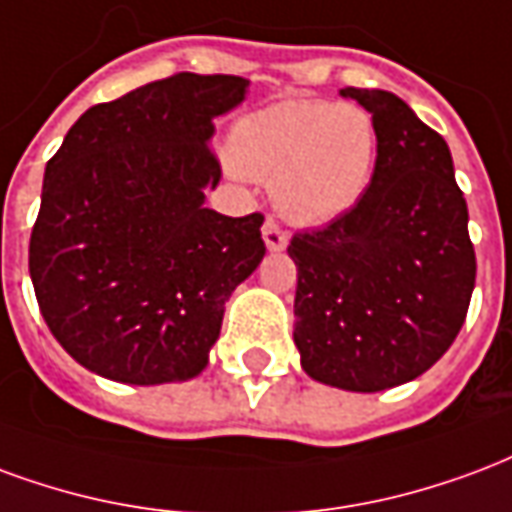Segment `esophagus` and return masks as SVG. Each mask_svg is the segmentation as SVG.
Wrapping results in <instances>:
<instances>
[{
  "mask_svg": "<svg viewBox=\"0 0 512 512\" xmlns=\"http://www.w3.org/2000/svg\"><path fill=\"white\" fill-rule=\"evenodd\" d=\"M261 234H264V242H267V248H270V251H283V248L289 245V234L278 226V220L275 218L264 220Z\"/></svg>",
  "mask_w": 512,
  "mask_h": 512,
  "instance_id": "1",
  "label": "esophagus"
}]
</instances>
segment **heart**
<instances>
[{"label": "heart", "mask_w": 512, "mask_h": 512, "mask_svg": "<svg viewBox=\"0 0 512 512\" xmlns=\"http://www.w3.org/2000/svg\"><path fill=\"white\" fill-rule=\"evenodd\" d=\"M376 125L357 103L289 98L234 125L229 152L240 174L272 179L275 207L294 223H327L354 210L376 171Z\"/></svg>", "instance_id": "heart-1"}]
</instances>
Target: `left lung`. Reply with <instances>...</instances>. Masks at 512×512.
<instances>
[{"label": "left lung", "mask_w": 512, "mask_h": 512, "mask_svg": "<svg viewBox=\"0 0 512 512\" xmlns=\"http://www.w3.org/2000/svg\"><path fill=\"white\" fill-rule=\"evenodd\" d=\"M376 125L360 204L297 231L294 343L305 374L352 393L412 382L450 349L475 289L466 199L447 141L384 89H343Z\"/></svg>", "instance_id": "1"}]
</instances>
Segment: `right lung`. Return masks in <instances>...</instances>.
<instances>
[{"mask_svg":"<svg viewBox=\"0 0 512 512\" xmlns=\"http://www.w3.org/2000/svg\"><path fill=\"white\" fill-rule=\"evenodd\" d=\"M248 78L174 73L87 108L48 160L29 275L51 335L125 384L190 379L223 305L264 259V215L204 207L220 182L212 119Z\"/></svg>","mask_w":512,"mask_h":512,"instance_id":"1","label":"right lung"}]
</instances>
